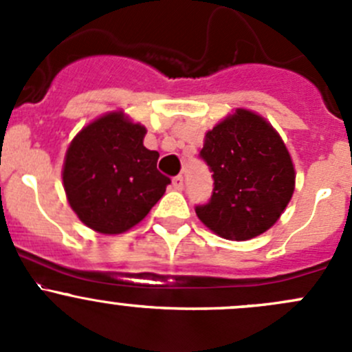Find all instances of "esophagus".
Masks as SVG:
<instances>
[{
	"instance_id": "obj_1",
	"label": "esophagus",
	"mask_w": 352,
	"mask_h": 352,
	"mask_svg": "<svg viewBox=\"0 0 352 352\" xmlns=\"http://www.w3.org/2000/svg\"><path fill=\"white\" fill-rule=\"evenodd\" d=\"M172 186H173V189H177V190H182V189H184V177H182V175H177V177H173V180H172Z\"/></svg>"
}]
</instances>
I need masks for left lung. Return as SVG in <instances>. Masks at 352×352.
Listing matches in <instances>:
<instances>
[{
  "mask_svg": "<svg viewBox=\"0 0 352 352\" xmlns=\"http://www.w3.org/2000/svg\"><path fill=\"white\" fill-rule=\"evenodd\" d=\"M214 189L197 218L226 240H250L279 219L294 190V166L274 127L245 109L206 133L199 153Z\"/></svg>",
  "mask_w": 352,
  "mask_h": 352,
  "instance_id": "left-lung-1",
  "label": "left lung"
}]
</instances>
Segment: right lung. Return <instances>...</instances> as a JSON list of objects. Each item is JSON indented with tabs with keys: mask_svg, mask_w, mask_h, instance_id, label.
<instances>
[{
	"mask_svg": "<svg viewBox=\"0 0 352 352\" xmlns=\"http://www.w3.org/2000/svg\"><path fill=\"white\" fill-rule=\"evenodd\" d=\"M146 129L122 112L88 124L71 141L63 184L78 218L98 233L117 235L141 221L165 194L158 151L144 148Z\"/></svg>",
	"mask_w": 352,
	"mask_h": 352,
	"instance_id": "right-lung-1",
	"label": "right lung"
}]
</instances>
